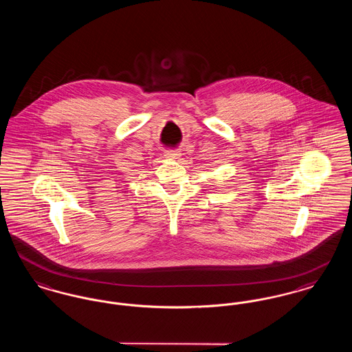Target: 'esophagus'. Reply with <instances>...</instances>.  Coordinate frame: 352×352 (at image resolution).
<instances>
[{"label": "esophagus", "mask_w": 352, "mask_h": 352, "mask_svg": "<svg viewBox=\"0 0 352 352\" xmlns=\"http://www.w3.org/2000/svg\"><path fill=\"white\" fill-rule=\"evenodd\" d=\"M165 155H166V158H178L181 155V151L171 149V151H166Z\"/></svg>", "instance_id": "esophagus-1"}]
</instances>
